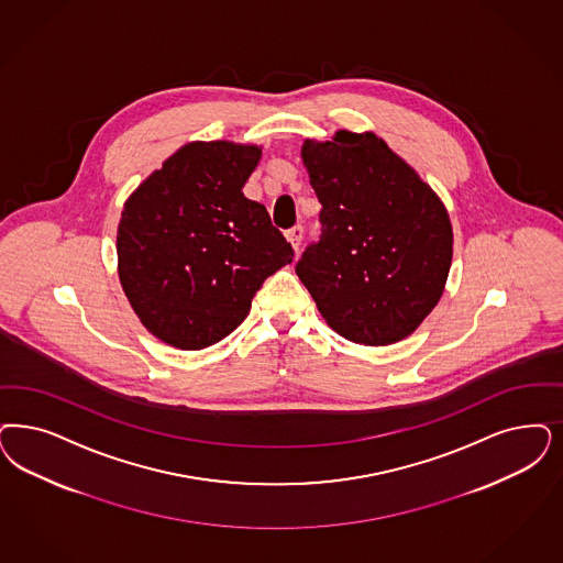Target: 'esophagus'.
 Masks as SVG:
<instances>
[{
  "mask_svg": "<svg viewBox=\"0 0 563 563\" xmlns=\"http://www.w3.org/2000/svg\"><path fill=\"white\" fill-rule=\"evenodd\" d=\"M303 234H306L303 227H301V224H295L292 229H289V231L285 233V236H287V241L291 243L292 247L297 250V247L301 245V241H303Z\"/></svg>",
  "mask_w": 563,
  "mask_h": 563,
  "instance_id": "obj_1",
  "label": "esophagus"
}]
</instances>
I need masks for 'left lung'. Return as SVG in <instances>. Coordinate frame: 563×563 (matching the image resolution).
Here are the masks:
<instances>
[{"label": "left lung", "mask_w": 563, "mask_h": 563, "mask_svg": "<svg viewBox=\"0 0 563 563\" xmlns=\"http://www.w3.org/2000/svg\"><path fill=\"white\" fill-rule=\"evenodd\" d=\"M322 234L295 272L332 330L353 343L406 339L445 289L453 231L443 201L383 139L339 131L301 147Z\"/></svg>", "instance_id": "1"}]
</instances>
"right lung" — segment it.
Segmentation results:
<instances>
[{"label": "right lung", "instance_id": "right-lung-1", "mask_svg": "<svg viewBox=\"0 0 563 563\" xmlns=\"http://www.w3.org/2000/svg\"><path fill=\"white\" fill-rule=\"evenodd\" d=\"M262 150L189 143L139 185L118 224V276L143 327L203 350L250 313L262 283L292 262L266 208L243 195Z\"/></svg>", "mask_w": 563, "mask_h": 563}]
</instances>
